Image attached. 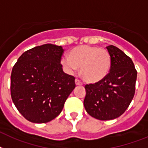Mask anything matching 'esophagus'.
Returning a JSON list of instances; mask_svg holds the SVG:
<instances>
[{"label": "esophagus", "mask_w": 148, "mask_h": 148, "mask_svg": "<svg viewBox=\"0 0 148 148\" xmlns=\"http://www.w3.org/2000/svg\"><path fill=\"white\" fill-rule=\"evenodd\" d=\"M75 84H76V85H77V86H81V85L83 84L82 82H81L80 80H78V79H76V80H75Z\"/></svg>", "instance_id": "obj_1"}]
</instances>
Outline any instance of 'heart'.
I'll use <instances>...</instances> for the list:
<instances>
[{"mask_svg":"<svg viewBox=\"0 0 148 148\" xmlns=\"http://www.w3.org/2000/svg\"><path fill=\"white\" fill-rule=\"evenodd\" d=\"M64 69L74 73L80 68V73L85 81L91 84L103 80L111 68V56L105 49L98 46L84 45L75 47L61 60Z\"/></svg>","mask_w":148,"mask_h":148,"instance_id":"b5f03b06","label":"heart"}]
</instances>
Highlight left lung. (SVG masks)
<instances>
[{
  "label": "left lung",
  "instance_id": "8db88e82",
  "mask_svg": "<svg viewBox=\"0 0 148 148\" xmlns=\"http://www.w3.org/2000/svg\"><path fill=\"white\" fill-rule=\"evenodd\" d=\"M106 49L111 56L109 74L101 81L85 86V109L99 120L114 119L124 113L134 96L137 79L131 58L112 45Z\"/></svg>",
  "mask_w": 148,
  "mask_h": 148
}]
</instances>
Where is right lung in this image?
<instances>
[{
  "label": "right lung",
  "instance_id": "add662e5",
  "mask_svg": "<svg viewBox=\"0 0 148 148\" xmlns=\"http://www.w3.org/2000/svg\"><path fill=\"white\" fill-rule=\"evenodd\" d=\"M62 46L45 44L22 54L12 69L10 94L26 119L45 123L57 117L75 88V77L61 64Z\"/></svg>",
  "mask_w": 148,
  "mask_h": 148
}]
</instances>
